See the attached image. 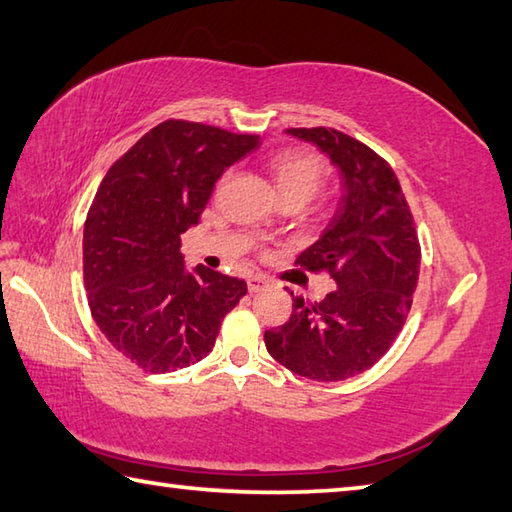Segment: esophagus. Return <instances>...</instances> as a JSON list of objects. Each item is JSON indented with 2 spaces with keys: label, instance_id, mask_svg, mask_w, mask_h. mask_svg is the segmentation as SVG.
I'll return each instance as SVG.
<instances>
[{
  "label": "esophagus",
  "instance_id": "1",
  "mask_svg": "<svg viewBox=\"0 0 512 512\" xmlns=\"http://www.w3.org/2000/svg\"><path fill=\"white\" fill-rule=\"evenodd\" d=\"M268 286V279L262 275L248 277V292H262Z\"/></svg>",
  "mask_w": 512,
  "mask_h": 512
}]
</instances>
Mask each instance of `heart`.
<instances>
[{"label": "heart", "mask_w": 512, "mask_h": 512, "mask_svg": "<svg viewBox=\"0 0 512 512\" xmlns=\"http://www.w3.org/2000/svg\"><path fill=\"white\" fill-rule=\"evenodd\" d=\"M266 169L281 200L299 198L308 202L323 189L330 176L328 162L323 156H319L317 151L299 147L270 154L266 158Z\"/></svg>", "instance_id": "heart-1"}]
</instances>
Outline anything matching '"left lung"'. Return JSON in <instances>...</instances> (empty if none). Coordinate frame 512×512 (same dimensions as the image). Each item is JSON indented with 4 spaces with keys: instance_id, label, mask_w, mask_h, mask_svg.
Returning a JSON list of instances; mask_svg holds the SVG:
<instances>
[{
    "instance_id": "8db88e82",
    "label": "left lung",
    "mask_w": 512,
    "mask_h": 512,
    "mask_svg": "<svg viewBox=\"0 0 512 512\" xmlns=\"http://www.w3.org/2000/svg\"><path fill=\"white\" fill-rule=\"evenodd\" d=\"M286 134L317 145L339 169L336 213L295 262L330 273L336 288L314 303L295 297L290 319L266 330L264 343L290 372L345 380L378 363L405 325L420 273L418 233L394 169L376 151L332 127Z\"/></svg>"
}]
</instances>
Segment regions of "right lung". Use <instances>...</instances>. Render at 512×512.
Listing matches in <instances>:
<instances>
[{"label": "right lung", "instance_id": "1", "mask_svg": "<svg viewBox=\"0 0 512 512\" xmlns=\"http://www.w3.org/2000/svg\"><path fill=\"white\" fill-rule=\"evenodd\" d=\"M257 147L253 134L165 121L114 162L94 195L83 228L90 312L145 372L202 361L246 295L244 279L184 268L180 235L200 222L222 173Z\"/></svg>", "mask_w": 512, "mask_h": 512}]
</instances>
